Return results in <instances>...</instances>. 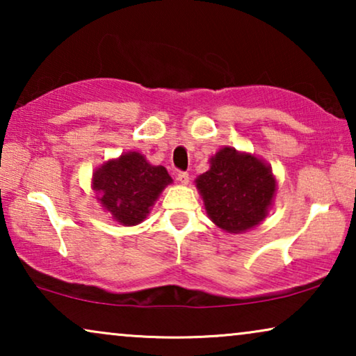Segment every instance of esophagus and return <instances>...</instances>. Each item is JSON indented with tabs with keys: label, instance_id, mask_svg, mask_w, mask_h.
<instances>
[{
	"label": "esophagus",
	"instance_id": "34e87169",
	"mask_svg": "<svg viewBox=\"0 0 356 356\" xmlns=\"http://www.w3.org/2000/svg\"><path fill=\"white\" fill-rule=\"evenodd\" d=\"M177 179H178V181L181 183V184H188V183H189V175L184 173V172H178Z\"/></svg>",
	"mask_w": 356,
	"mask_h": 356
}]
</instances>
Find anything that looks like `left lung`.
Instances as JSON below:
<instances>
[{
  "label": "left lung",
  "mask_w": 356,
  "mask_h": 356,
  "mask_svg": "<svg viewBox=\"0 0 356 356\" xmlns=\"http://www.w3.org/2000/svg\"><path fill=\"white\" fill-rule=\"evenodd\" d=\"M207 217L225 233H243L269 216L277 191L272 167L254 154L223 145L194 179Z\"/></svg>",
  "instance_id": "left-lung-1"
}]
</instances>
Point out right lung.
I'll list each match as a JSON object with an SVG mask.
<instances>
[{"mask_svg":"<svg viewBox=\"0 0 356 356\" xmlns=\"http://www.w3.org/2000/svg\"><path fill=\"white\" fill-rule=\"evenodd\" d=\"M173 179L162 165L147 162L140 152H124L95 168L92 189L97 201L123 227L139 225Z\"/></svg>","mask_w":356,"mask_h":356,"instance_id":"1","label":"right lung"}]
</instances>
